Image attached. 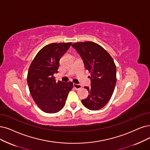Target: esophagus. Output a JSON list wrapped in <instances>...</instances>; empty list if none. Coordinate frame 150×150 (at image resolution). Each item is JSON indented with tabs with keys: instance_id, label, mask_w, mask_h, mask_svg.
Segmentation results:
<instances>
[{
	"instance_id": "1",
	"label": "esophagus",
	"mask_w": 150,
	"mask_h": 150,
	"mask_svg": "<svg viewBox=\"0 0 150 150\" xmlns=\"http://www.w3.org/2000/svg\"><path fill=\"white\" fill-rule=\"evenodd\" d=\"M73 86L76 90H79L82 88V86L81 84H77V83H73Z\"/></svg>"
}]
</instances>
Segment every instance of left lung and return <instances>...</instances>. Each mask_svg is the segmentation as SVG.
I'll list each match as a JSON object with an SVG mask.
<instances>
[{
    "instance_id": "1",
    "label": "left lung",
    "mask_w": 150,
    "mask_h": 150,
    "mask_svg": "<svg viewBox=\"0 0 150 150\" xmlns=\"http://www.w3.org/2000/svg\"><path fill=\"white\" fill-rule=\"evenodd\" d=\"M80 55L85 68L91 73V86L87 98L82 103L87 109L98 110L111 98L116 83V67L111 55L102 47L93 42L74 43L71 45Z\"/></svg>"
}]
</instances>
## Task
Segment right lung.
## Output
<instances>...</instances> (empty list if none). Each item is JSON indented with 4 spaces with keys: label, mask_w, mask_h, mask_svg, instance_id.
Masks as SVG:
<instances>
[{
    "label": "right lung",
    "mask_w": 150,
    "mask_h": 150,
    "mask_svg": "<svg viewBox=\"0 0 150 150\" xmlns=\"http://www.w3.org/2000/svg\"><path fill=\"white\" fill-rule=\"evenodd\" d=\"M71 43H52L43 47L30 65L27 82L30 93L39 108L47 113H55L64 107L71 82H56L53 74L58 73L59 59Z\"/></svg>",
    "instance_id": "1"
}]
</instances>
